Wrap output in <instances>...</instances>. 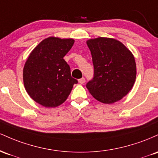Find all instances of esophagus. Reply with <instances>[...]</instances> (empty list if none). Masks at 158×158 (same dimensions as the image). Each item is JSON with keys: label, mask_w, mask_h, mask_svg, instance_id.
Returning a JSON list of instances; mask_svg holds the SVG:
<instances>
[{"label": "esophagus", "mask_w": 158, "mask_h": 158, "mask_svg": "<svg viewBox=\"0 0 158 158\" xmlns=\"http://www.w3.org/2000/svg\"><path fill=\"white\" fill-rule=\"evenodd\" d=\"M78 82L80 83V84H84V83H85V78H84V77H82V78L79 79L78 80Z\"/></svg>", "instance_id": "1"}]
</instances>
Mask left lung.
I'll list each match as a JSON object with an SVG mask.
<instances>
[{
  "label": "left lung",
  "instance_id": "8db88e82",
  "mask_svg": "<svg viewBox=\"0 0 158 158\" xmlns=\"http://www.w3.org/2000/svg\"><path fill=\"white\" fill-rule=\"evenodd\" d=\"M91 51L94 74L86 88L96 100L104 104L121 100L134 86L136 69L134 56L122 42L99 38L86 42Z\"/></svg>",
  "mask_w": 158,
  "mask_h": 158
}]
</instances>
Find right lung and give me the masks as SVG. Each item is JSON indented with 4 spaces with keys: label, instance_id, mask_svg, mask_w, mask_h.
<instances>
[{
    "label": "right lung",
    "instance_id": "1",
    "mask_svg": "<svg viewBox=\"0 0 158 158\" xmlns=\"http://www.w3.org/2000/svg\"><path fill=\"white\" fill-rule=\"evenodd\" d=\"M72 39L49 37L33 49L23 70L24 87L35 102L55 107L66 100L77 81L63 59L74 45Z\"/></svg>",
    "mask_w": 158,
    "mask_h": 158
}]
</instances>
